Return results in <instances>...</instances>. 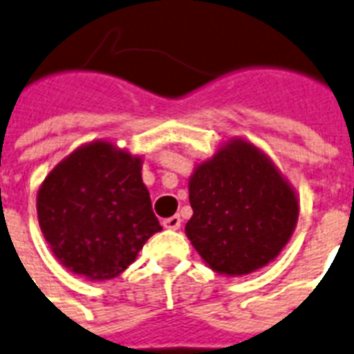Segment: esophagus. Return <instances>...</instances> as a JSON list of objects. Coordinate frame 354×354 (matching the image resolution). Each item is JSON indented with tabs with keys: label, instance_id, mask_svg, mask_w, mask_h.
Segmentation results:
<instances>
[{
	"label": "esophagus",
	"instance_id": "esophagus-1",
	"mask_svg": "<svg viewBox=\"0 0 354 354\" xmlns=\"http://www.w3.org/2000/svg\"><path fill=\"white\" fill-rule=\"evenodd\" d=\"M180 223H183V221H180L179 215H174V217H168L162 221L165 227H168V230H179Z\"/></svg>",
	"mask_w": 354,
	"mask_h": 354
}]
</instances>
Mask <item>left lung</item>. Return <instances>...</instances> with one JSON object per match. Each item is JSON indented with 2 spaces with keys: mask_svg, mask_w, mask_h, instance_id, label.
Masks as SVG:
<instances>
[{
  "mask_svg": "<svg viewBox=\"0 0 354 354\" xmlns=\"http://www.w3.org/2000/svg\"><path fill=\"white\" fill-rule=\"evenodd\" d=\"M189 204L186 235L213 271L230 277L273 261L299 218L293 189L261 150L241 139L197 166Z\"/></svg>",
  "mask_w": 354,
  "mask_h": 354,
  "instance_id": "left-lung-1",
  "label": "left lung"
}]
</instances>
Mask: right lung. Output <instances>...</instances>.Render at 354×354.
Wrapping results in <instances>:
<instances>
[{
	"label": "right lung",
	"instance_id": "right-lung-1",
	"mask_svg": "<svg viewBox=\"0 0 354 354\" xmlns=\"http://www.w3.org/2000/svg\"><path fill=\"white\" fill-rule=\"evenodd\" d=\"M37 218L54 255L92 280L113 279L160 232L141 159L104 141L75 150L46 175Z\"/></svg>",
	"mask_w": 354,
	"mask_h": 354
}]
</instances>
